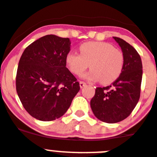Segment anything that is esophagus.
<instances>
[{
  "label": "esophagus",
  "mask_w": 157,
  "mask_h": 157,
  "mask_svg": "<svg viewBox=\"0 0 157 157\" xmlns=\"http://www.w3.org/2000/svg\"><path fill=\"white\" fill-rule=\"evenodd\" d=\"M87 85V84H86L85 82H84V81H80V87H85V86Z\"/></svg>",
  "instance_id": "esophagus-1"
}]
</instances>
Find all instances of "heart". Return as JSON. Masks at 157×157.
Listing matches in <instances>:
<instances>
[{
    "label": "heart",
    "mask_w": 157,
    "mask_h": 157,
    "mask_svg": "<svg viewBox=\"0 0 157 157\" xmlns=\"http://www.w3.org/2000/svg\"><path fill=\"white\" fill-rule=\"evenodd\" d=\"M80 54L68 52L66 63L69 70L75 75H80L90 64L91 69L83 75L89 80H99L102 84H109L121 76L124 69V55L112 44L103 41H89L80 46Z\"/></svg>",
    "instance_id": "1"
}]
</instances>
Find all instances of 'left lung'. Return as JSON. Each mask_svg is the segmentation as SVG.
<instances>
[{"label": "left lung", "mask_w": 157, "mask_h": 157, "mask_svg": "<svg viewBox=\"0 0 157 157\" xmlns=\"http://www.w3.org/2000/svg\"><path fill=\"white\" fill-rule=\"evenodd\" d=\"M113 39L122 50L124 69L111 85L96 87L91 100L94 116L109 124L124 121L131 113L140 98L142 79V60L138 52L121 38L113 36Z\"/></svg>", "instance_id": "left-lung-1"}]
</instances>
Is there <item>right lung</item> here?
I'll return each mask as SVG.
<instances>
[{
  "mask_svg": "<svg viewBox=\"0 0 157 157\" xmlns=\"http://www.w3.org/2000/svg\"><path fill=\"white\" fill-rule=\"evenodd\" d=\"M69 38L46 35L22 53L16 74V91L24 109L39 121L64 115L80 91L77 78L66 68Z\"/></svg>",
  "mask_w": 157,
  "mask_h": 157,
  "instance_id": "right-lung-1",
  "label": "right lung"
}]
</instances>
